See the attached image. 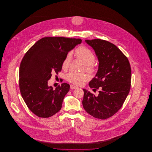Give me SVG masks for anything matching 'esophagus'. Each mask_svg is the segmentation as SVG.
<instances>
[{
    "instance_id": "obj_1",
    "label": "esophagus",
    "mask_w": 152,
    "mask_h": 152,
    "mask_svg": "<svg viewBox=\"0 0 152 152\" xmlns=\"http://www.w3.org/2000/svg\"><path fill=\"white\" fill-rule=\"evenodd\" d=\"M71 88L72 89H77V87H76V86H73V85H71Z\"/></svg>"
}]
</instances>
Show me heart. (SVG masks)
Wrapping results in <instances>:
<instances>
[{
	"mask_svg": "<svg viewBox=\"0 0 152 152\" xmlns=\"http://www.w3.org/2000/svg\"><path fill=\"white\" fill-rule=\"evenodd\" d=\"M76 53L77 58L83 60L86 64L87 71L89 72H94V67L93 64L95 61V56L92 51L86 47L81 45L76 49ZM72 58V53L71 52H68L65 55L62 63V66L64 69L68 68L71 64ZM66 79L69 83L75 85L80 86L87 81L88 77L85 73L71 72L66 75Z\"/></svg>",
	"mask_w": 152,
	"mask_h": 152,
	"instance_id": "b5f03b06",
	"label": "heart"
}]
</instances>
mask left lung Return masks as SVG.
I'll return each instance as SVG.
<instances>
[{"label":"left lung","mask_w":152,"mask_h":152,"mask_svg":"<svg viewBox=\"0 0 152 152\" xmlns=\"http://www.w3.org/2000/svg\"><path fill=\"white\" fill-rule=\"evenodd\" d=\"M94 50L99 68L89 85L93 90L100 89L97 96L83 89V108L97 118L107 119L121 108L129 94L131 83L130 63L116 45L101 39L86 40Z\"/></svg>","instance_id":"8db88e82"}]
</instances>
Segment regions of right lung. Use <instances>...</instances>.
Wrapping results in <instances>:
<instances>
[{
	"label": "right lung",
	"mask_w": 152,
	"mask_h": 152,
	"mask_svg": "<svg viewBox=\"0 0 152 152\" xmlns=\"http://www.w3.org/2000/svg\"><path fill=\"white\" fill-rule=\"evenodd\" d=\"M80 39L45 37L34 44L22 59L19 68V87L29 110L39 117L48 118L61 109L70 86L64 83L55 89L48 86L52 73L62 68L65 55Z\"/></svg>",
	"instance_id": "right-lung-1"
}]
</instances>
